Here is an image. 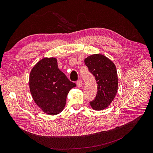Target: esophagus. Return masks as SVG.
<instances>
[{"mask_svg":"<svg viewBox=\"0 0 153 153\" xmlns=\"http://www.w3.org/2000/svg\"><path fill=\"white\" fill-rule=\"evenodd\" d=\"M77 86L78 88H81L82 86V81L81 80H78L76 82Z\"/></svg>","mask_w":153,"mask_h":153,"instance_id":"1","label":"esophagus"}]
</instances>
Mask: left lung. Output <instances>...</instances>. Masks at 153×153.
Segmentation results:
<instances>
[{
	"mask_svg": "<svg viewBox=\"0 0 153 153\" xmlns=\"http://www.w3.org/2000/svg\"><path fill=\"white\" fill-rule=\"evenodd\" d=\"M89 71L95 77L98 91L94 100L90 101L94 110H102L108 107L115 98L118 89V76L115 65L101 54L91 55L84 59Z\"/></svg>",
	"mask_w": 153,
	"mask_h": 153,
	"instance_id": "8db88e82",
	"label": "left lung"
}]
</instances>
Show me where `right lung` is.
<instances>
[{
    "label": "right lung",
    "instance_id": "obj_1",
    "mask_svg": "<svg viewBox=\"0 0 153 153\" xmlns=\"http://www.w3.org/2000/svg\"><path fill=\"white\" fill-rule=\"evenodd\" d=\"M29 84L33 100L50 115H57L64 110L68 93L76 86L59 69L54 57L43 58L33 67Z\"/></svg>",
    "mask_w": 153,
    "mask_h": 153
}]
</instances>
